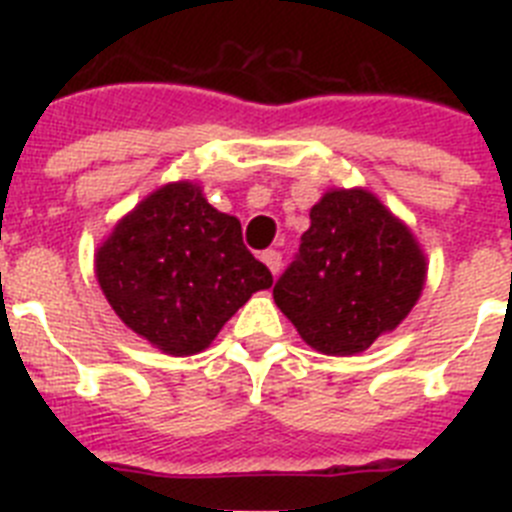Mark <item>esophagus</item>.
I'll return each instance as SVG.
<instances>
[{"label":"esophagus","instance_id":"esophagus-1","mask_svg":"<svg viewBox=\"0 0 512 512\" xmlns=\"http://www.w3.org/2000/svg\"><path fill=\"white\" fill-rule=\"evenodd\" d=\"M261 261L269 266L271 277H277L279 269H282V253H279V251H264V253H261Z\"/></svg>","mask_w":512,"mask_h":512}]
</instances>
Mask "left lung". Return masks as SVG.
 I'll list each match as a JSON object with an SVG mask.
<instances>
[{
  "instance_id": "obj_1",
  "label": "left lung",
  "mask_w": 512,
  "mask_h": 512,
  "mask_svg": "<svg viewBox=\"0 0 512 512\" xmlns=\"http://www.w3.org/2000/svg\"><path fill=\"white\" fill-rule=\"evenodd\" d=\"M428 259L413 230L364 187L328 189L274 302L320 354L354 356L408 318Z\"/></svg>"
}]
</instances>
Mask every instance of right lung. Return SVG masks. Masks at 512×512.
<instances>
[{"instance_id":"right-lung-1","label":"right lung","mask_w":512,"mask_h":512,"mask_svg":"<svg viewBox=\"0 0 512 512\" xmlns=\"http://www.w3.org/2000/svg\"><path fill=\"white\" fill-rule=\"evenodd\" d=\"M94 274L117 318L169 356L205 351L274 282L243 246L238 217L215 210L194 182L164 184L120 217Z\"/></svg>"}]
</instances>
